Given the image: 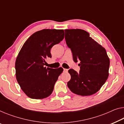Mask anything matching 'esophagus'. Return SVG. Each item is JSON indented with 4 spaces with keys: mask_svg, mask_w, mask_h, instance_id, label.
Listing matches in <instances>:
<instances>
[{
    "mask_svg": "<svg viewBox=\"0 0 124 124\" xmlns=\"http://www.w3.org/2000/svg\"><path fill=\"white\" fill-rule=\"evenodd\" d=\"M68 71V69H66V68H63V72H67Z\"/></svg>",
    "mask_w": 124,
    "mask_h": 124,
    "instance_id": "34e87169",
    "label": "esophagus"
}]
</instances>
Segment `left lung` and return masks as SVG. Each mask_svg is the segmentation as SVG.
<instances>
[{
	"mask_svg": "<svg viewBox=\"0 0 124 124\" xmlns=\"http://www.w3.org/2000/svg\"><path fill=\"white\" fill-rule=\"evenodd\" d=\"M65 40L71 49L73 61H80L79 72L70 69L71 80L68 87L73 93L90 96L96 93L108 76L110 60L106 51L90 37L86 31L80 29H65Z\"/></svg>",
	"mask_w": 124,
	"mask_h": 124,
	"instance_id": "1",
	"label": "left lung"
}]
</instances>
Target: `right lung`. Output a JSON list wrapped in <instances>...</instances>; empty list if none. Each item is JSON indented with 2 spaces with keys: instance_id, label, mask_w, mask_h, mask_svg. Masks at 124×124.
Wrapping results in <instances>:
<instances>
[{
  "instance_id": "obj_1",
  "label": "right lung",
  "mask_w": 124,
  "mask_h": 124,
  "mask_svg": "<svg viewBox=\"0 0 124 124\" xmlns=\"http://www.w3.org/2000/svg\"><path fill=\"white\" fill-rule=\"evenodd\" d=\"M63 29H43L33 33L26 40L16 57V78L23 91L33 99H42L52 93L63 68L46 67L51 58V49L64 38Z\"/></svg>"
}]
</instances>
